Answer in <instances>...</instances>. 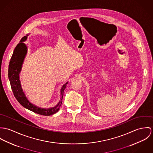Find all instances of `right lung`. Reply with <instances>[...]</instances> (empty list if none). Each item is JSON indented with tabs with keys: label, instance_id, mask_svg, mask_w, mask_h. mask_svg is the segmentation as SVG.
Wrapping results in <instances>:
<instances>
[{
	"label": "right lung",
	"instance_id": "obj_1",
	"mask_svg": "<svg viewBox=\"0 0 153 153\" xmlns=\"http://www.w3.org/2000/svg\"><path fill=\"white\" fill-rule=\"evenodd\" d=\"M26 39V36H24L22 38L20 43L15 48L9 62L8 69V77L10 81L11 88L15 98L22 106L34 113L40 115L51 116L59 111L62 103L63 92L66 87V85L68 83L63 85V86L62 87L60 91V100L57 104V105L53 108L48 109L40 108L32 104L27 100L22 89L19 76L23 59L27 51V47L23 43V42H25Z\"/></svg>",
	"mask_w": 153,
	"mask_h": 153
}]
</instances>
